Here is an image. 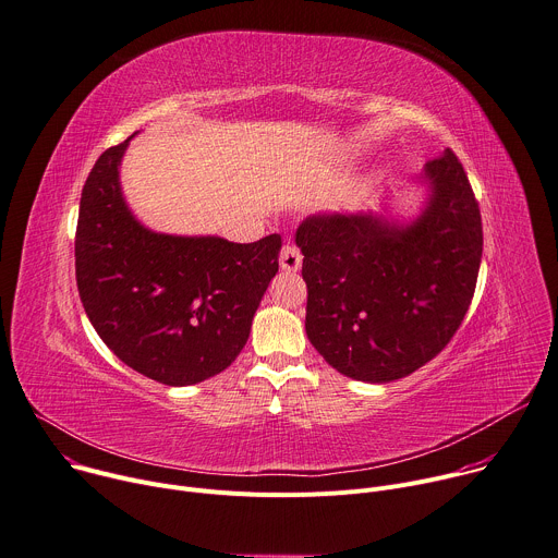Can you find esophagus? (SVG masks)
<instances>
[{
    "label": "esophagus",
    "instance_id": "obj_1",
    "mask_svg": "<svg viewBox=\"0 0 558 558\" xmlns=\"http://www.w3.org/2000/svg\"><path fill=\"white\" fill-rule=\"evenodd\" d=\"M301 262H303V255L299 253V247H294V245H283L281 247V255H279L281 270L296 272L301 268Z\"/></svg>",
    "mask_w": 558,
    "mask_h": 558
}]
</instances>
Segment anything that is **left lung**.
I'll list each match as a JSON object with an SVG mask.
<instances>
[{"label":"left lung","mask_w":558,"mask_h":558,"mask_svg":"<svg viewBox=\"0 0 558 558\" xmlns=\"http://www.w3.org/2000/svg\"><path fill=\"white\" fill-rule=\"evenodd\" d=\"M418 179L429 195L405 226L375 213H322L296 228L305 335L356 381L403 379L435 359L474 296L483 228L468 174L446 148Z\"/></svg>","instance_id":"left-lung-1"}]
</instances>
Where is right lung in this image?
<instances>
[{
    "instance_id": "add662e5",
    "label": "right lung",
    "mask_w": 558,
    "mask_h": 558,
    "mask_svg": "<svg viewBox=\"0 0 558 558\" xmlns=\"http://www.w3.org/2000/svg\"><path fill=\"white\" fill-rule=\"evenodd\" d=\"M131 140L101 153L84 183L77 290L93 328L123 363L163 386H193L219 375L245 345L279 270L281 236L232 243L144 228L119 185Z\"/></svg>"
}]
</instances>
